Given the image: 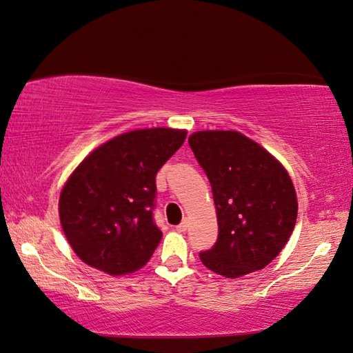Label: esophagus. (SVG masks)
Listing matches in <instances>:
<instances>
[{"mask_svg": "<svg viewBox=\"0 0 353 353\" xmlns=\"http://www.w3.org/2000/svg\"><path fill=\"white\" fill-rule=\"evenodd\" d=\"M188 228H189V221H188V219H184V221L176 227V230L180 231V233H184V231H186Z\"/></svg>", "mask_w": 353, "mask_h": 353, "instance_id": "esophagus-1", "label": "esophagus"}]
</instances>
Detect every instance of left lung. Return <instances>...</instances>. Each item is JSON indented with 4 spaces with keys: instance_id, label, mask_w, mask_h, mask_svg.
Here are the masks:
<instances>
[{
    "instance_id": "1",
    "label": "left lung",
    "mask_w": 353,
    "mask_h": 353,
    "mask_svg": "<svg viewBox=\"0 0 353 353\" xmlns=\"http://www.w3.org/2000/svg\"><path fill=\"white\" fill-rule=\"evenodd\" d=\"M189 145L211 183L219 225L216 245L200 253L201 263L227 279L264 269L296 225L299 205L290 173L239 131H195Z\"/></svg>"
}]
</instances>
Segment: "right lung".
Returning a JSON list of instances; mask_svg holds the SVG:
<instances>
[{
  "mask_svg": "<svg viewBox=\"0 0 353 353\" xmlns=\"http://www.w3.org/2000/svg\"><path fill=\"white\" fill-rule=\"evenodd\" d=\"M186 130L119 134L85 156L63 183L59 219L81 261L112 276L143 268L163 233L153 223L156 173L183 145Z\"/></svg>",
  "mask_w": 353,
  "mask_h": 353,
  "instance_id": "1",
  "label": "right lung"
}]
</instances>
